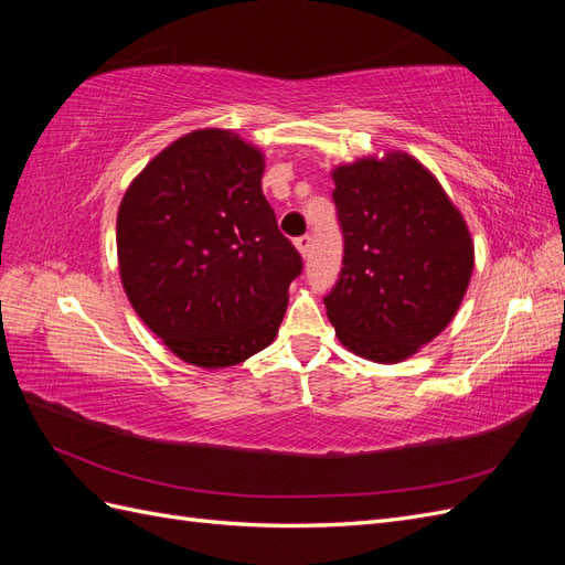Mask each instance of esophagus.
I'll return each mask as SVG.
<instances>
[{
    "label": "esophagus",
    "mask_w": 565,
    "mask_h": 565,
    "mask_svg": "<svg viewBox=\"0 0 565 565\" xmlns=\"http://www.w3.org/2000/svg\"><path fill=\"white\" fill-rule=\"evenodd\" d=\"M295 247L299 249V254H301V256H309V252H311V235H301V237H297V241H295Z\"/></svg>",
    "instance_id": "34e87169"
}]
</instances>
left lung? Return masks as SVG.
Masks as SVG:
<instances>
[{
  "label": "left lung",
  "mask_w": 565,
  "mask_h": 565,
  "mask_svg": "<svg viewBox=\"0 0 565 565\" xmlns=\"http://www.w3.org/2000/svg\"><path fill=\"white\" fill-rule=\"evenodd\" d=\"M344 235L339 280L324 309L341 344L398 363L448 328L473 270L459 210L429 169L405 152L332 172Z\"/></svg>",
  "instance_id": "8db88e82"
}]
</instances>
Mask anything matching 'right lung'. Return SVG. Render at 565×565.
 I'll return each instance as SVG.
<instances>
[{
  "label": "right lung",
  "instance_id": "right-lung-1",
  "mask_svg": "<svg viewBox=\"0 0 565 565\" xmlns=\"http://www.w3.org/2000/svg\"><path fill=\"white\" fill-rule=\"evenodd\" d=\"M262 177L259 148L226 129H198L152 158L119 202L125 292L191 365L218 370L266 349L303 268Z\"/></svg>",
  "mask_w": 565,
  "mask_h": 565
}]
</instances>
